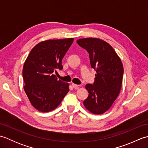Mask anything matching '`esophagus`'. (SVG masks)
<instances>
[{"label":"esophagus","instance_id":"obj_1","mask_svg":"<svg viewBox=\"0 0 148 148\" xmlns=\"http://www.w3.org/2000/svg\"><path fill=\"white\" fill-rule=\"evenodd\" d=\"M72 86H73L74 88H78V87H79L80 86V85H79V84H74V83H72Z\"/></svg>","mask_w":148,"mask_h":148}]
</instances>
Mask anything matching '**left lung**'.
I'll return each mask as SVG.
<instances>
[{
  "label": "left lung",
  "mask_w": 148,
  "mask_h": 148,
  "mask_svg": "<svg viewBox=\"0 0 148 148\" xmlns=\"http://www.w3.org/2000/svg\"><path fill=\"white\" fill-rule=\"evenodd\" d=\"M77 43L88 52L91 67L97 72L93 84L85 86L89 95L84 106L93 114H103L119 94L123 66L112 47L104 40L91 37L78 39Z\"/></svg>",
  "instance_id": "8db88e82"
}]
</instances>
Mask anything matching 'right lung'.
Listing matches in <instances>:
<instances>
[{
  "mask_svg": "<svg viewBox=\"0 0 148 148\" xmlns=\"http://www.w3.org/2000/svg\"><path fill=\"white\" fill-rule=\"evenodd\" d=\"M73 41L68 38L40 42L25 62L23 88L31 104L40 112L56 109L69 92V83L58 79L53 73L63 69L62 60Z\"/></svg>",
  "mask_w": 148,
  "mask_h": 148,
  "instance_id": "1",
  "label": "right lung"
}]
</instances>
